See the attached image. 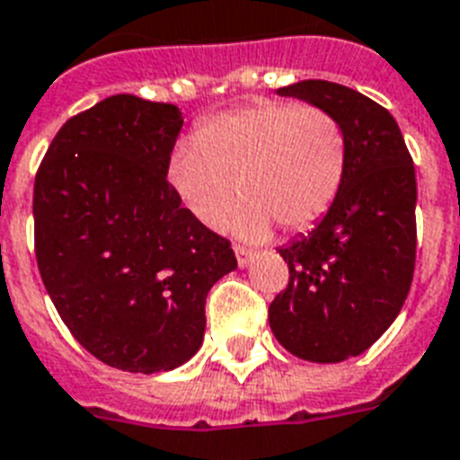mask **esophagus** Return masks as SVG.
<instances>
[{
  "mask_svg": "<svg viewBox=\"0 0 460 460\" xmlns=\"http://www.w3.org/2000/svg\"><path fill=\"white\" fill-rule=\"evenodd\" d=\"M236 260H238V267H248L250 262H252V252L245 248H241V245H236Z\"/></svg>",
  "mask_w": 460,
  "mask_h": 460,
  "instance_id": "obj_1",
  "label": "esophagus"
}]
</instances>
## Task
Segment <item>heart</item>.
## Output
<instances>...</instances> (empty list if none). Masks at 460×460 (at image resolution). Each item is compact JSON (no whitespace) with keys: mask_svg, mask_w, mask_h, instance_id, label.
Returning <instances> with one entry per match:
<instances>
[{"mask_svg":"<svg viewBox=\"0 0 460 460\" xmlns=\"http://www.w3.org/2000/svg\"><path fill=\"white\" fill-rule=\"evenodd\" d=\"M345 129L328 111L293 101H260L212 115L179 144L167 181L179 203L210 229L236 203L231 231L267 241L274 224L312 229L340 198L347 177Z\"/></svg>","mask_w":460,"mask_h":460,"instance_id":"obj_1","label":"heart"}]
</instances>
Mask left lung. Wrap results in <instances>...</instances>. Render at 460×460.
<instances>
[{
    "label": "left lung",
    "instance_id": "obj_1",
    "mask_svg": "<svg viewBox=\"0 0 460 460\" xmlns=\"http://www.w3.org/2000/svg\"><path fill=\"white\" fill-rule=\"evenodd\" d=\"M276 94L328 111L349 148L331 212L279 248L290 281L269 305L271 333L290 354L338 364L366 352L404 307L416 264V170L397 120L368 96L326 80Z\"/></svg>",
    "mask_w": 460,
    "mask_h": 460
}]
</instances>
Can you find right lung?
I'll return each instance as SVG.
<instances>
[{"instance_id": "add662e5", "label": "right lung", "mask_w": 460, "mask_h": 460, "mask_svg": "<svg viewBox=\"0 0 460 460\" xmlns=\"http://www.w3.org/2000/svg\"><path fill=\"white\" fill-rule=\"evenodd\" d=\"M184 118L134 94L99 101L58 129L37 170V267L89 354L129 373L186 364L205 297L236 255L167 184Z\"/></svg>"}]
</instances>
